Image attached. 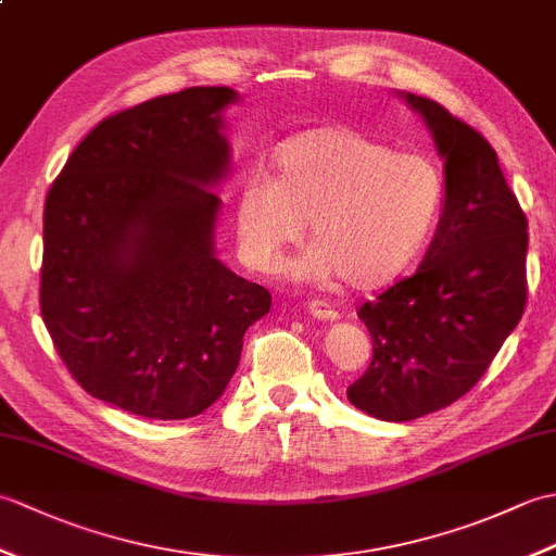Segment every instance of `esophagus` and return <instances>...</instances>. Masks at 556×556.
Segmentation results:
<instances>
[{"instance_id":"obj_1","label":"esophagus","mask_w":556,"mask_h":556,"mask_svg":"<svg viewBox=\"0 0 556 556\" xmlns=\"http://www.w3.org/2000/svg\"><path fill=\"white\" fill-rule=\"evenodd\" d=\"M308 313L317 320H325V323H334L339 320V313L332 308V305L325 303V301H311L308 303Z\"/></svg>"}]
</instances>
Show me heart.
Masks as SVG:
<instances>
[{
	"instance_id": "1",
	"label": "heart",
	"mask_w": 556,
	"mask_h": 556,
	"mask_svg": "<svg viewBox=\"0 0 556 556\" xmlns=\"http://www.w3.org/2000/svg\"><path fill=\"white\" fill-rule=\"evenodd\" d=\"M442 198V174L428 157L325 126L281 143L275 176H248L233 222L245 263L275 271L311 219L313 245L293 275L313 285L341 277L353 289H377L416 260Z\"/></svg>"
}]
</instances>
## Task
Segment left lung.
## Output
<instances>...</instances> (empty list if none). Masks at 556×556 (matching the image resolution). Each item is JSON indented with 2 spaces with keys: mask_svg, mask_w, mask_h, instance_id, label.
<instances>
[{
  "mask_svg": "<svg viewBox=\"0 0 556 556\" xmlns=\"http://www.w3.org/2000/svg\"><path fill=\"white\" fill-rule=\"evenodd\" d=\"M399 96L444 160V205L416 275L358 311L372 361L346 396L389 422L454 404L485 375L523 315L528 251L526 215L488 140L440 102Z\"/></svg>",
  "mask_w": 556,
  "mask_h": 556,
  "instance_id": "obj_1",
  "label": "left lung"
}]
</instances>
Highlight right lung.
<instances>
[{
	"label": "right lung",
	"mask_w": 556,
	"mask_h": 556,
	"mask_svg": "<svg viewBox=\"0 0 556 556\" xmlns=\"http://www.w3.org/2000/svg\"><path fill=\"white\" fill-rule=\"evenodd\" d=\"M231 88H186L100 122L45 200L40 311L90 396L184 420L224 394L271 296L215 255Z\"/></svg>",
	"instance_id": "add662e5"
}]
</instances>
